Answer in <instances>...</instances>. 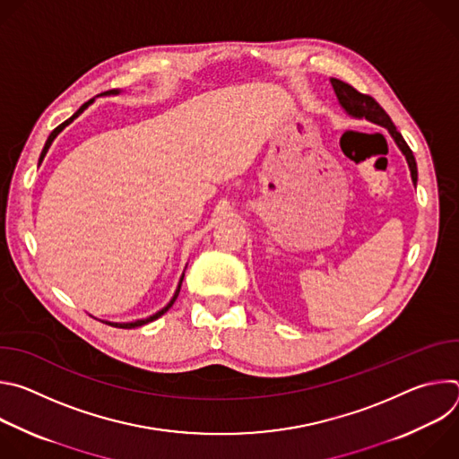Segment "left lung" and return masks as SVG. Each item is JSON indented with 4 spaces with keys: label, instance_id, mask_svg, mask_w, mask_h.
Returning a JSON list of instances; mask_svg holds the SVG:
<instances>
[{
    "label": "left lung",
    "instance_id": "left-lung-1",
    "mask_svg": "<svg viewBox=\"0 0 459 459\" xmlns=\"http://www.w3.org/2000/svg\"><path fill=\"white\" fill-rule=\"evenodd\" d=\"M333 87H334V92L342 103V107L354 117H367L385 128H388L390 136L394 138V142L398 143V147L402 149V152L405 154L407 158V163H409V169H411V176H412V181L414 185L418 183V169H416V160H414V154L411 151V147L407 145V142L403 140V136L398 133L394 123H392V119L388 117V114L383 110V107L368 94H363L359 91H356L352 85L342 82V80H336L333 78L331 80Z\"/></svg>",
    "mask_w": 459,
    "mask_h": 459
}]
</instances>
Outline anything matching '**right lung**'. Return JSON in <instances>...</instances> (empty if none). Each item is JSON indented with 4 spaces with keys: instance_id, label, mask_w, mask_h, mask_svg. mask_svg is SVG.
<instances>
[{
    "instance_id": "1",
    "label": "right lung",
    "mask_w": 459,
    "mask_h": 459,
    "mask_svg": "<svg viewBox=\"0 0 459 459\" xmlns=\"http://www.w3.org/2000/svg\"><path fill=\"white\" fill-rule=\"evenodd\" d=\"M117 92H119V91H107V92H101L100 96H107V94H117ZM92 101H94V100H89L87 103H83V105H82V107H80V108H78V110H76V112H74V114H73V116H71L67 121H63L61 125H57V126L52 130L50 136H48V140H47V143H45V147H43V151H41V156H39V163L43 161V158H45V154H47L48 147L52 145L54 138H56V136L61 133V130H63L65 126H67V125H69L73 119H76V117H78V116H80V114H82V112H83V110H85V108H87V107H89ZM183 276H185V274H183ZM183 276H181V280H179L178 290H176L174 298L170 299V303H169L167 307H163L160 312H156L154 316H151V317H145V319H138V321H133V323H108V321H103V323H107V325H110V326H117V329H136V326H142V325H147L149 321H154V319H158L160 316H163V314H165V312H167V310H169V308L174 305V301H176V298H178V294H179V289H181V281H183Z\"/></svg>"
}]
</instances>
